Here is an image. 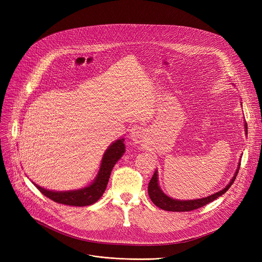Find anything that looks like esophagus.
<instances>
[{"label":"esophagus","instance_id":"obj_1","mask_svg":"<svg viewBox=\"0 0 262 262\" xmlns=\"http://www.w3.org/2000/svg\"><path fill=\"white\" fill-rule=\"evenodd\" d=\"M144 135H145V130L143 127L136 125L130 129L129 133V138L135 142V143H140L143 141L144 139Z\"/></svg>","mask_w":262,"mask_h":262}]
</instances>
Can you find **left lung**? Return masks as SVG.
<instances>
[{"label":"left lung","mask_w":262,"mask_h":262,"mask_svg":"<svg viewBox=\"0 0 262 262\" xmlns=\"http://www.w3.org/2000/svg\"><path fill=\"white\" fill-rule=\"evenodd\" d=\"M246 123H245V132H247V127H246ZM239 168H240V163H239V167L233 175V177L231 178L230 183L221 191L216 192V193L209 195L207 198H204V199H198V200H190V201H180V200H174L169 198L168 195H166L163 193V192L160 190L159 186H158V177H157V171H155L153 177L150 178V181L148 183V188H147V192H148V195L149 199L152 200V202L157 206L158 208H161L163 210H167V211H177V212H181V211H191V210H194L198 208L203 207V206L207 205L209 203H211L212 201L216 200L219 196L223 195L225 192L231 187V185L233 184L236 180V176L238 175L239 172Z\"/></svg>","instance_id":"obj_1"}]
</instances>
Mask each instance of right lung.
<instances>
[{"mask_svg": "<svg viewBox=\"0 0 262 262\" xmlns=\"http://www.w3.org/2000/svg\"><path fill=\"white\" fill-rule=\"evenodd\" d=\"M124 152H125L124 139H119L110 145L106 149V152L102 158L100 172L98 176H96L95 181L90 186L84 189H79L75 191L57 192L43 189L36 184L35 186L41 193L58 204L78 206V207L92 205L95 202H98L99 199L103 195L109 181L110 173H112V170L115 167L116 162L121 158Z\"/></svg>", "mask_w": 262, "mask_h": 262, "instance_id": "1", "label": "right lung"}]
</instances>
